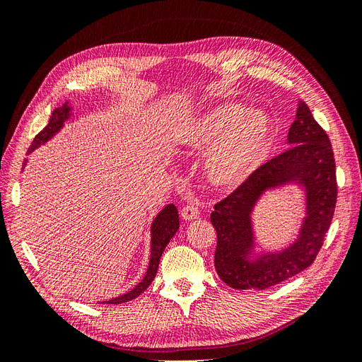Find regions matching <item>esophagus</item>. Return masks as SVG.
<instances>
[{"label":"esophagus","mask_w":362,"mask_h":362,"mask_svg":"<svg viewBox=\"0 0 362 362\" xmlns=\"http://www.w3.org/2000/svg\"><path fill=\"white\" fill-rule=\"evenodd\" d=\"M181 216L184 221H194L199 216V206L196 204H187L181 211Z\"/></svg>","instance_id":"obj_1"}]
</instances>
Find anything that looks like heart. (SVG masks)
Returning <instances> with one entry per match:
<instances>
[{"instance_id":"obj_1","label":"heart","mask_w":362,"mask_h":362,"mask_svg":"<svg viewBox=\"0 0 362 362\" xmlns=\"http://www.w3.org/2000/svg\"><path fill=\"white\" fill-rule=\"evenodd\" d=\"M180 144L187 149L211 148L208 177L221 187L243 182L267 156L272 141L269 117L238 104H223L192 119L180 131Z\"/></svg>"}]
</instances>
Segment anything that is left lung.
<instances>
[{
	"instance_id": "1",
	"label": "left lung",
	"mask_w": 362,
	"mask_h": 362,
	"mask_svg": "<svg viewBox=\"0 0 362 362\" xmlns=\"http://www.w3.org/2000/svg\"><path fill=\"white\" fill-rule=\"evenodd\" d=\"M287 140L290 148L286 152L261 164L214 205V267L231 288L264 290L298 275L313 264L331 226L337 204L334 151L326 131L315 122L303 101L298 105ZM288 182H298L307 193V217L300 237L287 250L250 260V213L262 192Z\"/></svg>"
}]
</instances>
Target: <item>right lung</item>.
Wrapping results in <instances>:
<instances>
[{
    "label": "right lung",
    "mask_w": 362,
    "mask_h": 362,
    "mask_svg": "<svg viewBox=\"0 0 362 362\" xmlns=\"http://www.w3.org/2000/svg\"><path fill=\"white\" fill-rule=\"evenodd\" d=\"M69 116H71V107L68 103H64L62 107L56 108L49 117L48 125L40 131V133L35 137V140H33V144L28 148L27 154H31L33 151L45 144V141H48L54 134L57 133V131H60V128L64 124V120H68ZM178 228H180L178 210L173 204H169L163 208V210L158 213V216L154 218V222H152V226H151V259H149V267L146 270V275L144 276V279H141L137 286L133 290H129L128 293H125L122 296H117V298H115V299L101 302V303H112V305L124 303V302H129V300L136 299L137 296L144 293L149 287V284L154 281V278L157 275V270H158L160 258L163 255V250L168 246V243L170 242V238L175 235V233L178 231Z\"/></svg>",
    "instance_id": "add662e5"
}]
</instances>
